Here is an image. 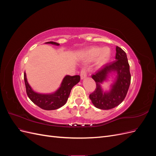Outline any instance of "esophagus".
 I'll list each match as a JSON object with an SVG mask.
<instances>
[{
	"instance_id": "34e87169",
	"label": "esophagus",
	"mask_w": 156,
	"mask_h": 156,
	"mask_svg": "<svg viewBox=\"0 0 156 156\" xmlns=\"http://www.w3.org/2000/svg\"><path fill=\"white\" fill-rule=\"evenodd\" d=\"M80 76H81V79L82 80L84 79L87 76V70L86 69H83L81 71V74H80Z\"/></svg>"
}]
</instances>
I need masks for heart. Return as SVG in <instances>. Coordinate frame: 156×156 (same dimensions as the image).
<instances>
[{"label":"heart","instance_id":"b5f03b06","mask_svg":"<svg viewBox=\"0 0 156 156\" xmlns=\"http://www.w3.org/2000/svg\"><path fill=\"white\" fill-rule=\"evenodd\" d=\"M96 64L99 67H101L102 66L105 65L108 62L111 57V50L109 48H101L94 47L90 49H88L85 54H84V58L87 61H92L95 60L97 56Z\"/></svg>","mask_w":156,"mask_h":156}]
</instances>
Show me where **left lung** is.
Returning <instances> with one entry per match:
<instances>
[{
  "label": "left lung",
  "instance_id": "obj_1",
  "mask_svg": "<svg viewBox=\"0 0 156 156\" xmlns=\"http://www.w3.org/2000/svg\"><path fill=\"white\" fill-rule=\"evenodd\" d=\"M115 61L107 64L104 68L92 75L96 88L90 94L93 105L103 110H108L119 105L123 101L128 91L131 82L129 65L125 52L119 47H116ZM111 75H115L113 83L108 91H103L101 84L108 80Z\"/></svg>",
  "mask_w": 156,
  "mask_h": 156
}]
</instances>
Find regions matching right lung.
I'll return each instance as SVG.
<instances>
[{
	"label": "right lung",
	"instance_id": "1",
	"mask_svg": "<svg viewBox=\"0 0 156 156\" xmlns=\"http://www.w3.org/2000/svg\"><path fill=\"white\" fill-rule=\"evenodd\" d=\"M45 44L57 46L60 45L54 41L46 42ZM24 80L27 96L30 100L42 109L51 111L57 109L66 104L72 88L80 81V76L66 75L61 83L60 87L55 92L51 94H40L33 90L27 81L25 72L24 73Z\"/></svg>",
	"mask_w": 156,
	"mask_h": 156
}]
</instances>
